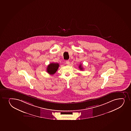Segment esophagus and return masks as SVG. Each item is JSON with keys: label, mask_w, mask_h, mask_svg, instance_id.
I'll use <instances>...</instances> for the list:
<instances>
[{"label": "esophagus", "mask_w": 131, "mask_h": 131, "mask_svg": "<svg viewBox=\"0 0 131 131\" xmlns=\"http://www.w3.org/2000/svg\"><path fill=\"white\" fill-rule=\"evenodd\" d=\"M66 63L67 64H70V61H69V60H66Z\"/></svg>", "instance_id": "esophagus-1"}]
</instances>
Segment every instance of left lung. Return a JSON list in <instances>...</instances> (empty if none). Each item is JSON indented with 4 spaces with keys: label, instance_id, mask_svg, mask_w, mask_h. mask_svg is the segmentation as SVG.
Instances as JSON below:
<instances>
[{
    "label": "left lung",
    "instance_id": "8db88e82",
    "mask_svg": "<svg viewBox=\"0 0 131 131\" xmlns=\"http://www.w3.org/2000/svg\"><path fill=\"white\" fill-rule=\"evenodd\" d=\"M79 68L80 69V70H83V68L82 67V64H80L79 66Z\"/></svg>",
    "mask_w": 131,
    "mask_h": 131
}]
</instances>
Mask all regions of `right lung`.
Wrapping results in <instances>:
<instances>
[{
  "instance_id": "add662e5",
  "label": "right lung",
  "mask_w": 131,
  "mask_h": 131,
  "mask_svg": "<svg viewBox=\"0 0 131 131\" xmlns=\"http://www.w3.org/2000/svg\"><path fill=\"white\" fill-rule=\"evenodd\" d=\"M59 64L58 63H52L47 66V71L48 73L50 74H54L57 72L59 68Z\"/></svg>"
}]
</instances>
